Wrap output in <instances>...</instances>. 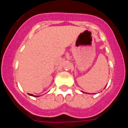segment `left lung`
<instances>
[{
  "mask_svg": "<svg viewBox=\"0 0 128 128\" xmlns=\"http://www.w3.org/2000/svg\"><path fill=\"white\" fill-rule=\"evenodd\" d=\"M105 87H106V86H105ZM81 92H82V91H81ZM83 92V93H85V92ZM86 94H87V93H86Z\"/></svg>",
  "mask_w": 128,
  "mask_h": 128,
  "instance_id": "8db88e82",
  "label": "left lung"
}]
</instances>
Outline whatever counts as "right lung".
Listing matches in <instances>:
<instances>
[{
	"mask_svg": "<svg viewBox=\"0 0 128 128\" xmlns=\"http://www.w3.org/2000/svg\"><path fill=\"white\" fill-rule=\"evenodd\" d=\"M28 94L29 95V96H32V97H39V96H34V95H32V94Z\"/></svg>",
	"mask_w": 128,
	"mask_h": 128,
	"instance_id": "1",
	"label": "right lung"
}]
</instances>
